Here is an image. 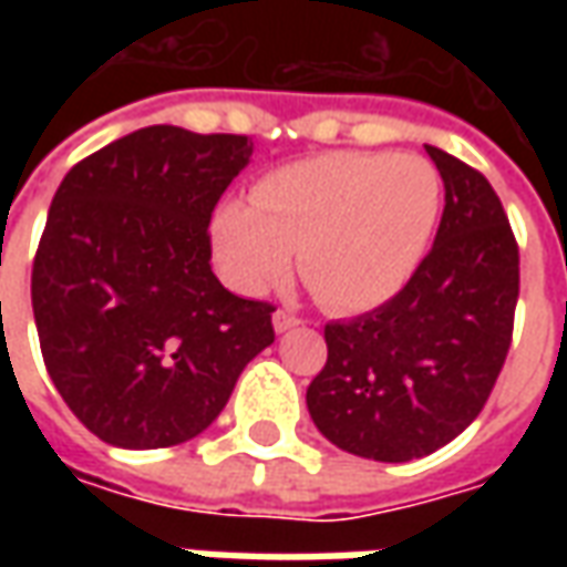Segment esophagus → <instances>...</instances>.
Here are the masks:
<instances>
[{"instance_id": "obj_1", "label": "esophagus", "mask_w": 567, "mask_h": 567, "mask_svg": "<svg viewBox=\"0 0 567 567\" xmlns=\"http://www.w3.org/2000/svg\"><path fill=\"white\" fill-rule=\"evenodd\" d=\"M300 324H303V321L297 319V316H291V312H285V309H276V312H272V328H276V333L295 331Z\"/></svg>"}]
</instances>
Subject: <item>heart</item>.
<instances>
[{"label":"heart","mask_w":567,"mask_h":567,"mask_svg":"<svg viewBox=\"0 0 567 567\" xmlns=\"http://www.w3.org/2000/svg\"><path fill=\"white\" fill-rule=\"evenodd\" d=\"M443 203L437 169L416 154L328 151L285 163L251 187V206L212 218L224 276L264 295L291 270L333 312L389 303L416 276Z\"/></svg>","instance_id":"obj_1"}]
</instances>
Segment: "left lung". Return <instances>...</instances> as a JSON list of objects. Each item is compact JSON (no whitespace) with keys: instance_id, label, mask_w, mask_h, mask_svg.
<instances>
[{"instance_id":"1","label":"left lung","mask_w":567,"mask_h":567,"mask_svg":"<svg viewBox=\"0 0 567 567\" xmlns=\"http://www.w3.org/2000/svg\"><path fill=\"white\" fill-rule=\"evenodd\" d=\"M446 187L434 246L401 295L324 324L328 361L307 389L333 446L410 462L471 425L511 349L519 248L486 175L425 145Z\"/></svg>"}]
</instances>
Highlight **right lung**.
<instances>
[{
    "mask_svg": "<svg viewBox=\"0 0 567 567\" xmlns=\"http://www.w3.org/2000/svg\"><path fill=\"white\" fill-rule=\"evenodd\" d=\"M248 136L145 127L75 163L32 260L44 368L69 410L121 450L197 437L276 340L272 307L212 272L209 221Z\"/></svg>",
    "mask_w": 567,
    "mask_h": 567,
    "instance_id": "obj_1",
    "label": "right lung"
}]
</instances>
